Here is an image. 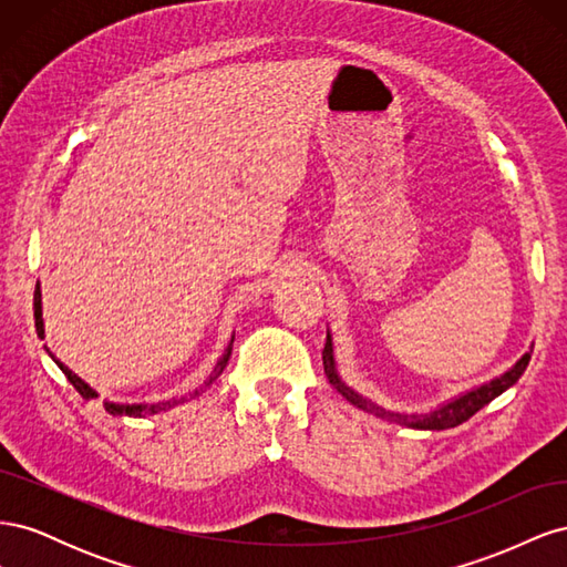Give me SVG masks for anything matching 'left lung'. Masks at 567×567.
I'll return each mask as SVG.
<instances>
[{"mask_svg":"<svg viewBox=\"0 0 567 567\" xmlns=\"http://www.w3.org/2000/svg\"><path fill=\"white\" fill-rule=\"evenodd\" d=\"M529 354H532V348H529V352H525L518 359L516 364H513L511 369H506L504 373L494 375L492 381L480 383V385H475V388H471L466 392H461V394H456V398L442 402V404L427 409V411L388 409V406H383L379 402L369 400L367 394L350 388L346 381L340 379V373H338L331 331H326V348L321 352V359H323L326 379H329V383L342 394V398H346L350 404H354L357 409L367 411V414H373L375 419H383V421H390V423H400V425H406V427H414V431H447V427H456L463 421H468L475 414V411L487 406L494 398H499L502 392H506L508 388L516 385L520 375L525 373L527 364H529Z\"/></svg>","mask_w":567,"mask_h":567,"instance_id":"1","label":"left lung"}]
</instances>
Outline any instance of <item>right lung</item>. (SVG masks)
<instances>
[{
    "instance_id": "obj_1",
    "label": "right lung",
    "mask_w": 567,
    "mask_h": 567,
    "mask_svg": "<svg viewBox=\"0 0 567 567\" xmlns=\"http://www.w3.org/2000/svg\"><path fill=\"white\" fill-rule=\"evenodd\" d=\"M35 329H38V336L40 338H44V319H42V290H40V284H38V288H35ZM231 346H234V336H231V340H229V346H227V350H225V354H221L219 359H217V364H215V369H213V373L208 375V379H205V383L200 385V388H196L194 392H188V394H184V398H169V400H158V402H111V400H106L104 402V406H106V411L111 416H132V419H144V416H153V414H161V411H167V409H173V406H177V404H184V402H188V400H194V398H198V394L205 390V388H210L219 375H221V371H225V367H227V362H229V357H231ZM44 350H47V354L54 359V364L65 373V379L73 383V388L82 394L84 400H94V398H99V392L87 383V381H82L80 375L73 371V369H68L61 359L51 352L47 346H44Z\"/></svg>"
}]
</instances>
